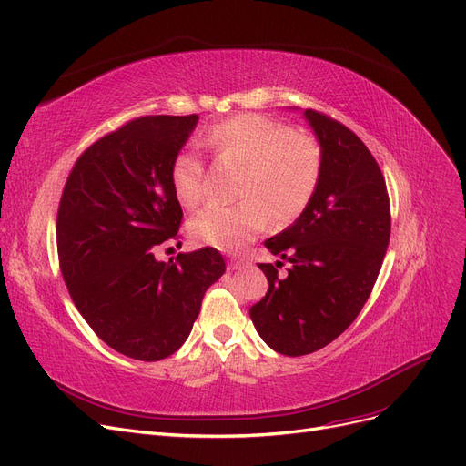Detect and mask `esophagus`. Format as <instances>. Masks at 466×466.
I'll return each mask as SVG.
<instances>
[{
	"label": "esophagus",
	"mask_w": 466,
	"mask_h": 466,
	"mask_svg": "<svg viewBox=\"0 0 466 466\" xmlns=\"http://www.w3.org/2000/svg\"><path fill=\"white\" fill-rule=\"evenodd\" d=\"M240 268H245L243 258H231L229 259V269H240Z\"/></svg>",
	"instance_id": "esophagus-1"
}]
</instances>
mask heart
<instances>
[{"instance_id": "heart-1", "label": "heart", "mask_w": 466, "mask_h": 466, "mask_svg": "<svg viewBox=\"0 0 466 466\" xmlns=\"http://www.w3.org/2000/svg\"><path fill=\"white\" fill-rule=\"evenodd\" d=\"M219 160L245 164L233 204L212 202L189 223L191 235L219 250L235 252L266 228L289 223L304 212L321 177L323 155L313 136L289 129L258 113H240L214 124L202 137ZM170 183L183 207H197L204 197L202 162L191 151L172 160Z\"/></svg>"}]
</instances>
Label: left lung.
I'll use <instances>...</instances> for the list:
<instances>
[{"instance_id":"left-lung-1","label":"left lung","mask_w":466,"mask_h":466,"mask_svg":"<svg viewBox=\"0 0 466 466\" xmlns=\"http://www.w3.org/2000/svg\"><path fill=\"white\" fill-rule=\"evenodd\" d=\"M319 141L323 166L311 200L285 231L266 240L289 262L258 264L266 296L250 308L262 340L283 356H306L353 323L375 287L390 240L384 176L365 143L344 124L304 110Z\"/></svg>"}]
</instances>
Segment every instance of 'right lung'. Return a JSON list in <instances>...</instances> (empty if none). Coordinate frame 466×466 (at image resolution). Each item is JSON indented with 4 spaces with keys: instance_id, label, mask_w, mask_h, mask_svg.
<instances>
[{
    "instance_id": "right-lung-1",
    "label": "right lung",
    "mask_w": 466,
    "mask_h": 466,
    "mask_svg": "<svg viewBox=\"0 0 466 466\" xmlns=\"http://www.w3.org/2000/svg\"><path fill=\"white\" fill-rule=\"evenodd\" d=\"M197 122L141 116L106 134L74 164L59 204L57 250L74 306L105 344L141 361L181 348L204 292L226 273L210 247L155 258L177 237L170 168Z\"/></svg>"
}]
</instances>
